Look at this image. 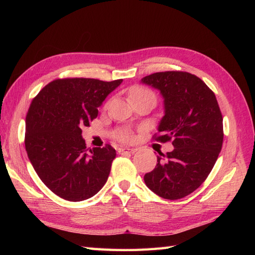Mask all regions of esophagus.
Masks as SVG:
<instances>
[{
  "mask_svg": "<svg viewBox=\"0 0 255 255\" xmlns=\"http://www.w3.org/2000/svg\"><path fill=\"white\" fill-rule=\"evenodd\" d=\"M137 151V149L133 148H121L119 149V154H126V153H134Z\"/></svg>",
  "mask_w": 255,
  "mask_h": 255,
  "instance_id": "34e87169",
  "label": "esophagus"
}]
</instances>
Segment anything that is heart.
Segmentation results:
<instances>
[{
  "mask_svg": "<svg viewBox=\"0 0 255 255\" xmlns=\"http://www.w3.org/2000/svg\"><path fill=\"white\" fill-rule=\"evenodd\" d=\"M141 97H153L155 99V95L153 92L150 90L143 88V86H134L130 91V99L136 100V99H141ZM118 139L123 140L125 142H130L132 140V134L127 131V130H121L117 133Z\"/></svg>",
  "mask_w": 255,
  "mask_h": 255,
  "instance_id": "heart-1",
  "label": "heart"
}]
</instances>
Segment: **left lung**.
Wrapping results in <instances>:
<instances>
[{
    "label": "left lung",
    "instance_id": "obj_1",
    "mask_svg": "<svg viewBox=\"0 0 255 255\" xmlns=\"http://www.w3.org/2000/svg\"><path fill=\"white\" fill-rule=\"evenodd\" d=\"M141 82L159 90L164 100V116L158 127L161 134L154 140H172L174 147L171 152L160 153L144 183L162 198H183L207 178L223 147V115L217 99L204 81L188 72H156Z\"/></svg>",
    "mask_w": 255,
    "mask_h": 255
}]
</instances>
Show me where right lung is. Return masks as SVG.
<instances>
[{
  "label": "right lung",
  "instance_id": "1",
  "mask_svg": "<svg viewBox=\"0 0 255 255\" xmlns=\"http://www.w3.org/2000/svg\"><path fill=\"white\" fill-rule=\"evenodd\" d=\"M122 82L57 79L32 100L26 115L27 155L40 180L59 197L81 202L106 183L116 150L106 144L88 152L81 128L90 126L97 108Z\"/></svg>",
  "mask_w": 255,
  "mask_h": 255
}]
</instances>
